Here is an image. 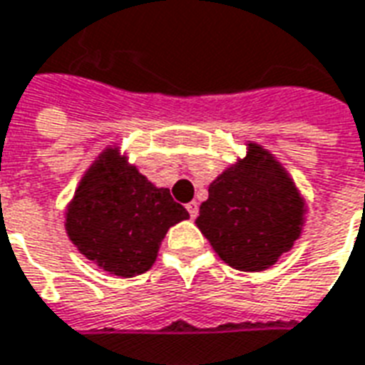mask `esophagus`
Returning a JSON list of instances; mask_svg holds the SVG:
<instances>
[{
    "mask_svg": "<svg viewBox=\"0 0 365 365\" xmlns=\"http://www.w3.org/2000/svg\"><path fill=\"white\" fill-rule=\"evenodd\" d=\"M185 207H187V212H190V217L197 218V215H199V205H197L195 201H191V203H187Z\"/></svg>",
    "mask_w": 365,
    "mask_h": 365,
    "instance_id": "esophagus-1",
    "label": "esophagus"
}]
</instances>
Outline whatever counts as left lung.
Wrapping results in <instances>:
<instances>
[{
    "label": "left lung",
    "mask_w": 365,
    "mask_h": 365,
    "mask_svg": "<svg viewBox=\"0 0 365 365\" xmlns=\"http://www.w3.org/2000/svg\"><path fill=\"white\" fill-rule=\"evenodd\" d=\"M306 201L282 164L257 143L209 185L195 224L224 263L265 271L302 234Z\"/></svg>",
    "instance_id": "left-lung-1"
}]
</instances>
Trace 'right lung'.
I'll list each match as a JSON object with an SVG mask.
<instances>
[{
	"mask_svg": "<svg viewBox=\"0 0 365 365\" xmlns=\"http://www.w3.org/2000/svg\"><path fill=\"white\" fill-rule=\"evenodd\" d=\"M187 218L170 190L156 187L120 148L108 147L81 178L67 205L66 230L94 265L131 279L155 265L166 232Z\"/></svg>",
	"mask_w": 365,
	"mask_h": 365,
	"instance_id": "right-lung-1",
	"label": "right lung"
}]
</instances>
